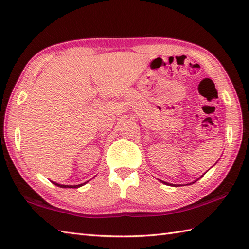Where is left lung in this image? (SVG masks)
Returning <instances> with one entry per match:
<instances>
[{
  "instance_id": "left-lung-1",
  "label": "left lung",
  "mask_w": 249,
  "mask_h": 249,
  "mask_svg": "<svg viewBox=\"0 0 249 249\" xmlns=\"http://www.w3.org/2000/svg\"><path fill=\"white\" fill-rule=\"evenodd\" d=\"M203 176H201L200 178H198L197 179H196V181H194V182H192V183H189V184H186V185H192V184H194L195 182H197L198 181V179L199 178H202ZM160 182H162L163 184H166V185H169V186H181V185H176V184H170V183H167V182H163V181H160Z\"/></svg>"
}]
</instances>
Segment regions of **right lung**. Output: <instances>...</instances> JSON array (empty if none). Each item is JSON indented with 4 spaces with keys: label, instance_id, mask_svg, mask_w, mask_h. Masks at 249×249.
<instances>
[{
    "label": "right lung",
    "instance_id": "right-lung-1",
    "mask_svg": "<svg viewBox=\"0 0 249 249\" xmlns=\"http://www.w3.org/2000/svg\"><path fill=\"white\" fill-rule=\"evenodd\" d=\"M88 182H89V181H88ZM88 182L83 183V184H79V185H62V184L55 183V182H52V183H53L54 185H56V186L62 187V188H78V187H81V186H83V185H84V184H87Z\"/></svg>",
    "mask_w": 249,
    "mask_h": 249
}]
</instances>
